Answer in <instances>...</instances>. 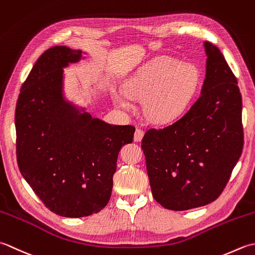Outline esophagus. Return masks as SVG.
Segmentation results:
<instances>
[{
    "label": "esophagus",
    "mask_w": 255,
    "mask_h": 255,
    "mask_svg": "<svg viewBox=\"0 0 255 255\" xmlns=\"http://www.w3.org/2000/svg\"><path fill=\"white\" fill-rule=\"evenodd\" d=\"M143 136H144L143 129H141V128L135 129V133H134V141L135 142H141Z\"/></svg>",
    "instance_id": "1"
}]
</instances>
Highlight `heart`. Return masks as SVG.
<instances>
[{"label": "heart", "mask_w": 255, "mask_h": 255, "mask_svg": "<svg viewBox=\"0 0 255 255\" xmlns=\"http://www.w3.org/2000/svg\"><path fill=\"white\" fill-rule=\"evenodd\" d=\"M199 86L200 72L195 65L157 57L128 78L123 89L114 90L113 100L127 110L133 109V100L145 101L144 113L150 122L168 124L188 111Z\"/></svg>", "instance_id": "b5f03b06"}]
</instances>
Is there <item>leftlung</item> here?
<instances>
[{"label": "left lung", "mask_w": 255, "mask_h": 255, "mask_svg": "<svg viewBox=\"0 0 255 255\" xmlns=\"http://www.w3.org/2000/svg\"><path fill=\"white\" fill-rule=\"evenodd\" d=\"M201 96L178 121L150 128L142 139L153 197L183 211L215 201L243 148L242 98L219 48L205 41Z\"/></svg>", "instance_id": "1"}]
</instances>
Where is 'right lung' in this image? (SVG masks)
<instances>
[{"instance_id":"1","label":"right lung","mask_w":255,"mask_h":255,"mask_svg":"<svg viewBox=\"0 0 255 255\" xmlns=\"http://www.w3.org/2000/svg\"><path fill=\"white\" fill-rule=\"evenodd\" d=\"M85 54L66 46L46 50L23 84L15 110L20 174L50 211L67 218L107 206L119 152L135 132L92 118L66 98L64 68Z\"/></svg>"}]
</instances>
